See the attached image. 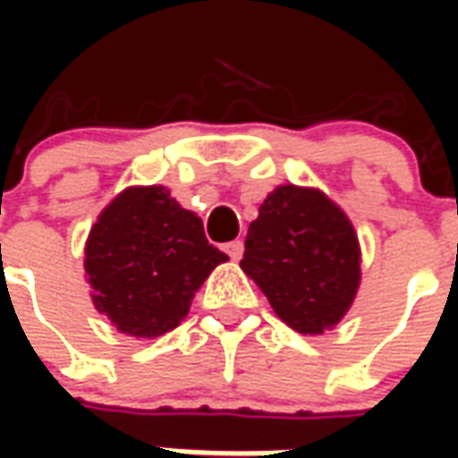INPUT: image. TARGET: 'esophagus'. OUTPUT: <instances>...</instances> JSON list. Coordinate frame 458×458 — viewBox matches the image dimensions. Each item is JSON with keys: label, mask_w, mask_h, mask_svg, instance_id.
<instances>
[{"label": "esophagus", "mask_w": 458, "mask_h": 458, "mask_svg": "<svg viewBox=\"0 0 458 458\" xmlns=\"http://www.w3.org/2000/svg\"><path fill=\"white\" fill-rule=\"evenodd\" d=\"M242 250H245V245H242V240H233V242H228L225 245V252L230 255V259H240L242 258Z\"/></svg>", "instance_id": "obj_1"}]
</instances>
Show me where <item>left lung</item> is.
Instances as JSON below:
<instances>
[{"label":"left lung","instance_id":"1","mask_svg":"<svg viewBox=\"0 0 458 458\" xmlns=\"http://www.w3.org/2000/svg\"><path fill=\"white\" fill-rule=\"evenodd\" d=\"M240 267L289 328L321 336L348 314L360 287V242L324 191L284 183L259 206Z\"/></svg>","mask_w":458,"mask_h":458}]
</instances>
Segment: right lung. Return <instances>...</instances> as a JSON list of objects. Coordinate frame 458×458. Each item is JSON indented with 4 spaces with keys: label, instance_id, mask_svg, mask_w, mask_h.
<instances>
[{
    "label": "right lung",
    "instance_id": "right-lung-1",
    "mask_svg": "<svg viewBox=\"0 0 458 458\" xmlns=\"http://www.w3.org/2000/svg\"><path fill=\"white\" fill-rule=\"evenodd\" d=\"M228 255L213 248L203 220L164 186H130L98 216L85 240L93 307L120 334L157 338L186 318L191 301Z\"/></svg>",
    "mask_w": 458,
    "mask_h": 458
}]
</instances>
